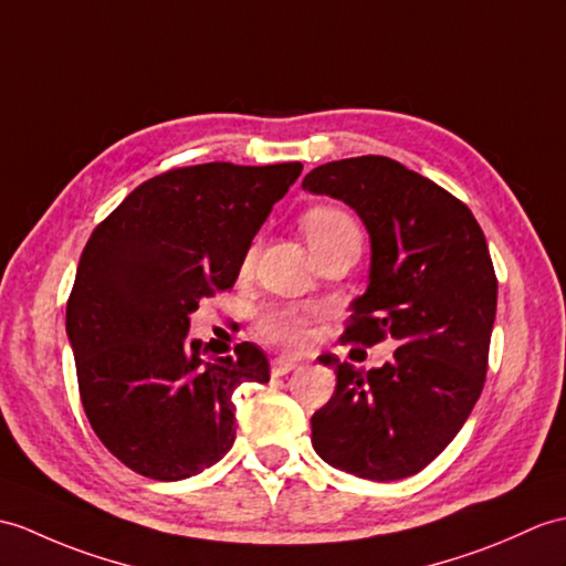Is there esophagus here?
<instances>
[{"mask_svg": "<svg viewBox=\"0 0 566 566\" xmlns=\"http://www.w3.org/2000/svg\"><path fill=\"white\" fill-rule=\"evenodd\" d=\"M296 361H292V359H284V357H277L272 361V376H286V374H292L294 369H296Z\"/></svg>", "mask_w": 566, "mask_h": 566, "instance_id": "esophagus-1", "label": "esophagus"}]
</instances>
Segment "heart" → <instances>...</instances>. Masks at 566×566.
<instances>
[{
    "label": "heart",
    "instance_id": "b5f03b06",
    "mask_svg": "<svg viewBox=\"0 0 566 566\" xmlns=\"http://www.w3.org/2000/svg\"><path fill=\"white\" fill-rule=\"evenodd\" d=\"M301 227H304V233L313 248V253L321 251V248L337 243L339 239H347V235L361 239L357 221H354L345 209H337V207L308 209L304 214V221H301ZM311 318L313 313L304 308L272 311L260 321V333L268 343L277 345L282 349H304L311 337Z\"/></svg>",
    "mask_w": 566,
    "mask_h": 566
}]
</instances>
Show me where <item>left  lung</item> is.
I'll use <instances>...</instances> for the list:
<instances>
[{
  "label": "left lung",
  "instance_id": "8db88e82",
  "mask_svg": "<svg viewBox=\"0 0 566 566\" xmlns=\"http://www.w3.org/2000/svg\"><path fill=\"white\" fill-rule=\"evenodd\" d=\"M301 186L349 205L371 239L369 286L352 301L343 339L398 345L371 371L318 357L337 386L311 417L313 449L364 480L410 478L461 431L488 376L496 315L488 241L458 197L388 156L323 164Z\"/></svg>",
  "mask_w": 566,
  "mask_h": 566
}]
</instances>
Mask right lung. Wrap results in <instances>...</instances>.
<instances>
[{
  "mask_svg": "<svg viewBox=\"0 0 566 566\" xmlns=\"http://www.w3.org/2000/svg\"><path fill=\"white\" fill-rule=\"evenodd\" d=\"M301 168H170L91 233L67 301L78 396L105 449L139 475L174 482L221 461L235 439L233 390L270 380L265 352L251 343L202 357L190 313L233 286Z\"/></svg>",
  "mask_w": 566,
  "mask_h": 566,
  "instance_id": "obj_1",
  "label": "right lung"
}]
</instances>
